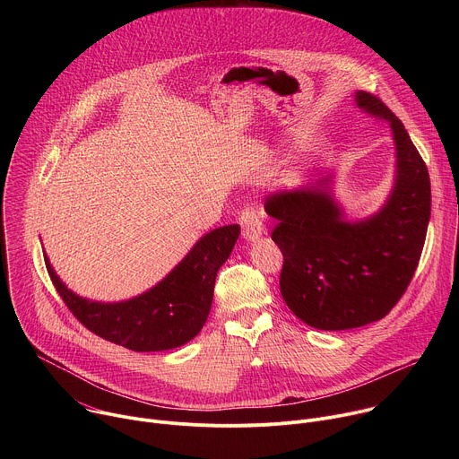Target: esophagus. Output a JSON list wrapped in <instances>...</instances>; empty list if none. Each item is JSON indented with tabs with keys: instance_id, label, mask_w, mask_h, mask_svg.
I'll return each mask as SVG.
<instances>
[{
	"instance_id": "1",
	"label": "esophagus",
	"mask_w": 459,
	"mask_h": 459,
	"mask_svg": "<svg viewBox=\"0 0 459 459\" xmlns=\"http://www.w3.org/2000/svg\"><path fill=\"white\" fill-rule=\"evenodd\" d=\"M239 225L243 238L247 241H257L259 236L264 234V223H261V212L254 207H248L239 216Z\"/></svg>"
}]
</instances>
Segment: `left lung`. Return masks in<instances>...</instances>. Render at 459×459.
Returning a JSON list of instances; mask_svg holds the SVG:
<instances>
[{
	"label": "left lung",
	"instance_id": "8db88e82",
	"mask_svg": "<svg viewBox=\"0 0 459 459\" xmlns=\"http://www.w3.org/2000/svg\"><path fill=\"white\" fill-rule=\"evenodd\" d=\"M354 103L386 121L394 140V179L372 216L352 221L334 195V176L271 192L265 211L283 254L280 278L287 307L319 331H347L381 319L407 290L430 220V178L403 123L376 96Z\"/></svg>",
	"mask_w": 459,
	"mask_h": 459
}]
</instances>
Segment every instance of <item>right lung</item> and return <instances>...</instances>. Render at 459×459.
Segmentation results:
<instances>
[{
    "label": "right lung",
    "mask_w": 459,
    "mask_h": 459,
    "mask_svg": "<svg viewBox=\"0 0 459 459\" xmlns=\"http://www.w3.org/2000/svg\"><path fill=\"white\" fill-rule=\"evenodd\" d=\"M239 230V225H227L207 232L158 285L114 303L73 292L43 255L56 290L91 333L136 352H161L188 343L204 329L218 271L229 259Z\"/></svg>",
    "instance_id": "right-lung-1"
}]
</instances>
